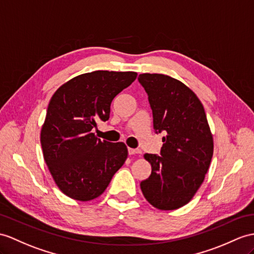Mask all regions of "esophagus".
<instances>
[{
  "instance_id": "1",
  "label": "esophagus",
  "mask_w": 254,
  "mask_h": 254,
  "mask_svg": "<svg viewBox=\"0 0 254 254\" xmlns=\"http://www.w3.org/2000/svg\"><path fill=\"white\" fill-rule=\"evenodd\" d=\"M128 153L129 155H134V154H141V151L140 150H137V148H128Z\"/></svg>"
}]
</instances>
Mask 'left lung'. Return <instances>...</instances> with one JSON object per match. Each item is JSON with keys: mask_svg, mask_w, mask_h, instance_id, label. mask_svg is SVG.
I'll list each match as a JSON object with an SVG mask.
<instances>
[{"mask_svg": "<svg viewBox=\"0 0 254 254\" xmlns=\"http://www.w3.org/2000/svg\"><path fill=\"white\" fill-rule=\"evenodd\" d=\"M156 132L165 131L160 155L144 154L151 176L140 183L145 199L159 210L187 205L205 180L213 138L200 100L187 85L158 73L140 74Z\"/></svg>", "mask_w": 254, "mask_h": 254, "instance_id": "obj_1", "label": "left lung"}]
</instances>
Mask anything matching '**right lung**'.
<instances>
[{
  "label": "right lung",
  "instance_id": "right-lung-1",
  "mask_svg": "<svg viewBox=\"0 0 254 254\" xmlns=\"http://www.w3.org/2000/svg\"><path fill=\"white\" fill-rule=\"evenodd\" d=\"M137 75L135 72L84 73L53 95L41 129L43 156L55 183L70 198H97L127 159L125 143L101 141L92 128L97 121L109 120L111 102Z\"/></svg>",
  "mask_w": 254,
  "mask_h": 254
}]
</instances>
